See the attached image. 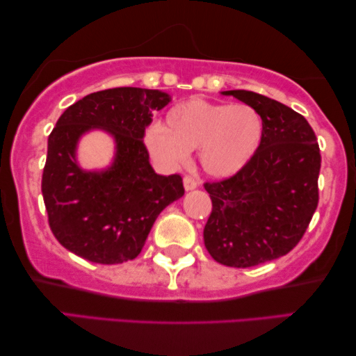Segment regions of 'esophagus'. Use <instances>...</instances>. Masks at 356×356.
I'll return each instance as SVG.
<instances>
[{
  "instance_id": "1",
  "label": "esophagus",
  "mask_w": 356,
  "mask_h": 356,
  "mask_svg": "<svg viewBox=\"0 0 356 356\" xmlns=\"http://www.w3.org/2000/svg\"><path fill=\"white\" fill-rule=\"evenodd\" d=\"M183 183H184V189L186 191H192V189L199 188V179L194 178V177H191V175H186L184 179H183Z\"/></svg>"
}]
</instances>
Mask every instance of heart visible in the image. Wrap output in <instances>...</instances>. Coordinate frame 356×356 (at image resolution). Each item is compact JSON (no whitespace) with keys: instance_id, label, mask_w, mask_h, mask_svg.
<instances>
[{"instance_id":"obj_1","label":"heart","mask_w":356,"mask_h":356,"mask_svg":"<svg viewBox=\"0 0 356 356\" xmlns=\"http://www.w3.org/2000/svg\"><path fill=\"white\" fill-rule=\"evenodd\" d=\"M261 138V120L244 104H219L191 99L167 113L165 127L147 132V145L167 168H179L189 151L199 149L203 172L214 178H229L252 159Z\"/></svg>"}]
</instances>
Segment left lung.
Instances as JSON below:
<instances>
[{
    "label": "left lung",
    "mask_w": 356,
    "mask_h": 356,
    "mask_svg": "<svg viewBox=\"0 0 356 356\" xmlns=\"http://www.w3.org/2000/svg\"><path fill=\"white\" fill-rule=\"evenodd\" d=\"M261 118L255 154L233 177L205 183L213 209L203 229L211 257L249 268L289 254L305 235L318 203L320 149L306 118L254 91L232 90Z\"/></svg>",
    "instance_id": "left-lung-1"
}]
</instances>
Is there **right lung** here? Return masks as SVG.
I'll return each instance as SVG.
<instances>
[{"mask_svg":"<svg viewBox=\"0 0 356 356\" xmlns=\"http://www.w3.org/2000/svg\"><path fill=\"white\" fill-rule=\"evenodd\" d=\"M159 90H104L80 99L49 136L42 195L49 224L61 246L92 264L136 259L162 209L184 195L179 175L162 177L149 164L145 127L170 102ZM101 129L115 142L114 162L85 171L76 161L81 135Z\"/></svg>","mask_w":356,"mask_h":356,"instance_id":"1","label":"right lung"}]
</instances>
